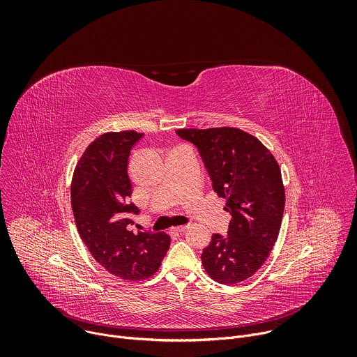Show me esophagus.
<instances>
[{
	"instance_id": "34e87169",
	"label": "esophagus",
	"mask_w": 357,
	"mask_h": 357,
	"mask_svg": "<svg viewBox=\"0 0 357 357\" xmlns=\"http://www.w3.org/2000/svg\"><path fill=\"white\" fill-rule=\"evenodd\" d=\"M188 227H189V226H178V227H174V230H175L176 233H183Z\"/></svg>"
}]
</instances>
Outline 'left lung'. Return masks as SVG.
I'll list each match as a JSON object with an SVG mask.
<instances>
[{
  "label": "left lung",
  "mask_w": 357,
  "mask_h": 357,
  "mask_svg": "<svg viewBox=\"0 0 357 357\" xmlns=\"http://www.w3.org/2000/svg\"><path fill=\"white\" fill-rule=\"evenodd\" d=\"M176 134L197 148L231 215L227 236L213 234L203 250V268L216 282H241L257 273L278 238L285 206L278 162L260 139L238 128H182Z\"/></svg>",
  "instance_id": "8db88e82"
}]
</instances>
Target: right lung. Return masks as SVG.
Masks as SVG:
<instances>
[{
  "label": "right lung",
  "mask_w": 357,
  "mask_h": 357,
  "mask_svg": "<svg viewBox=\"0 0 357 357\" xmlns=\"http://www.w3.org/2000/svg\"><path fill=\"white\" fill-rule=\"evenodd\" d=\"M144 134L106 132L83 152L72 178L70 199L77 231L94 260L110 274L141 281L154 274L171 238L160 231L132 233L131 215L139 209L130 202L128 157Z\"/></svg>",
  "instance_id": "add662e5"
}]
</instances>
